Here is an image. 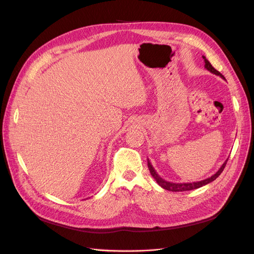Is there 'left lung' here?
<instances>
[{
	"mask_svg": "<svg viewBox=\"0 0 254 254\" xmlns=\"http://www.w3.org/2000/svg\"><path fill=\"white\" fill-rule=\"evenodd\" d=\"M203 60H204V67L206 68L207 71H210L211 73L217 75V76H220V77L222 79H225L224 75L220 74L217 70H215V68L212 66V64H210V61L207 60L204 56H202ZM227 161L228 159L225 161L224 164H222L220 166L219 170L215 173L213 176L209 177V178H206L204 180H201V181H196V182H187V183H175V182H170V181H166L164 180L163 178H161V177L158 175V173L156 172L155 168H153V166L151 165L149 159H147V164H148V168H149V172L151 174V176L153 177V179H155L157 181V183L159 184V186L161 188H163L164 190H171V191H184V190H196V189H199L201 188L203 186H206L207 183H210L212 181H214L215 179L217 178V177L222 173V171H224V168L227 164Z\"/></svg>",
	"mask_w": 254,
	"mask_h": 254,
	"instance_id": "obj_1",
	"label": "left lung"
}]
</instances>
